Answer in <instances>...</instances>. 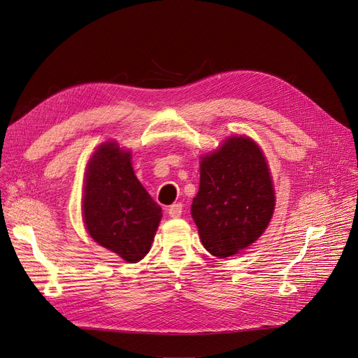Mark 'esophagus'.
<instances>
[{
    "label": "esophagus",
    "mask_w": 358,
    "mask_h": 358,
    "mask_svg": "<svg viewBox=\"0 0 358 358\" xmlns=\"http://www.w3.org/2000/svg\"><path fill=\"white\" fill-rule=\"evenodd\" d=\"M182 210H183V206H182V203H180V202H176V203H173V206H170V207H169L167 213H169V215L172 217V218H178V217H180Z\"/></svg>",
    "instance_id": "obj_1"
}]
</instances>
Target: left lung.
Segmentation results:
<instances>
[{"instance_id":"left-lung-1","label":"left lung","mask_w":358,"mask_h":358,"mask_svg":"<svg viewBox=\"0 0 358 358\" xmlns=\"http://www.w3.org/2000/svg\"><path fill=\"white\" fill-rule=\"evenodd\" d=\"M199 172L191 214L201 242L214 257H231L258 241L274 214L266 159L252 138L231 135L218 150L201 156Z\"/></svg>"}]
</instances>
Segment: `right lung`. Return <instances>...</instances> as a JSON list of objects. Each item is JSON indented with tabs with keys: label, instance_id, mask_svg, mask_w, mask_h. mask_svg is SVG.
Masks as SVG:
<instances>
[{
	"label": "right lung",
	"instance_id": "add662e5",
	"mask_svg": "<svg viewBox=\"0 0 358 358\" xmlns=\"http://www.w3.org/2000/svg\"><path fill=\"white\" fill-rule=\"evenodd\" d=\"M83 221L100 246L135 264L151 249L162 208L134 173L131 151L106 141L86 167Z\"/></svg>",
	"mask_w": 358,
	"mask_h": 358
}]
</instances>
